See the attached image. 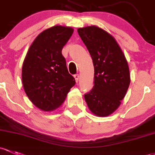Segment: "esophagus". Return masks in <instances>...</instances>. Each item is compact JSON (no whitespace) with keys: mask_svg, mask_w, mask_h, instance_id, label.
<instances>
[{"mask_svg":"<svg viewBox=\"0 0 155 155\" xmlns=\"http://www.w3.org/2000/svg\"><path fill=\"white\" fill-rule=\"evenodd\" d=\"M74 78H75V80H76V82H79V75H78V74L74 75Z\"/></svg>","mask_w":155,"mask_h":155,"instance_id":"esophagus-1","label":"esophagus"}]
</instances>
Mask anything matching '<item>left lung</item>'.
Here are the masks:
<instances>
[{"instance_id":"1","label":"left lung","mask_w":155,"mask_h":155,"mask_svg":"<svg viewBox=\"0 0 155 155\" xmlns=\"http://www.w3.org/2000/svg\"><path fill=\"white\" fill-rule=\"evenodd\" d=\"M79 36L87 47L94 67V85L84 99L98 117H107L118 108L130 84L128 61L110 34L97 26L79 28Z\"/></svg>"}]
</instances>
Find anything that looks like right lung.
<instances>
[{"label": "right lung", "instance_id": "obj_1", "mask_svg": "<svg viewBox=\"0 0 155 155\" xmlns=\"http://www.w3.org/2000/svg\"><path fill=\"white\" fill-rule=\"evenodd\" d=\"M73 29L56 25L41 32L30 45L22 66L24 91L38 108L53 111L62 105L75 79L61 50Z\"/></svg>", "mask_w": 155, "mask_h": 155}]
</instances>
